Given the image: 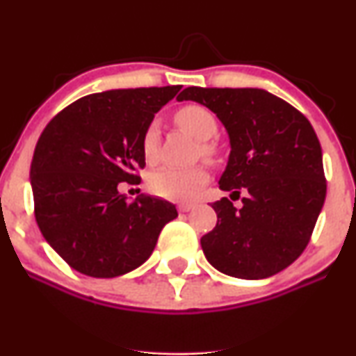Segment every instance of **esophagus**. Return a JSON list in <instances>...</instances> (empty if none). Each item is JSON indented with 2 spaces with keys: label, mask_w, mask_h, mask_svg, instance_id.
I'll return each mask as SVG.
<instances>
[{
  "label": "esophagus",
  "mask_w": 356,
  "mask_h": 356,
  "mask_svg": "<svg viewBox=\"0 0 356 356\" xmlns=\"http://www.w3.org/2000/svg\"><path fill=\"white\" fill-rule=\"evenodd\" d=\"M192 207H194V204H191V202L181 204V206H179V211H181V212H189Z\"/></svg>",
  "instance_id": "1"
}]
</instances>
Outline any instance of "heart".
I'll return each instance as SVG.
<instances>
[{"mask_svg": "<svg viewBox=\"0 0 356 356\" xmlns=\"http://www.w3.org/2000/svg\"><path fill=\"white\" fill-rule=\"evenodd\" d=\"M174 120L181 129L189 132L199 142V154L206 159H212L218 154V147L211 140L218 134V118L209 108L199 104L184 105L174 113ZM159 125L152 122L147 125L142 136V154L149 164H154L159 157ZM209 181V172L204 165L189 167V169H177V167H161L149 175V191L159 197L169 201H186L191 199L201 187Z\"/></svg>", "mask_w": 356, "mask_h": 356, "instance_id": "b5f03b06", "label": "heart"}]
</instances>
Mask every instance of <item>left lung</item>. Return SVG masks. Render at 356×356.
I'll return each instance as SVG.
<instances>
[{
	"instance_id": "obj_1",
	"label": "left lung",
	"mask_w": 356,
	"mask_h": 356,
	"mask_svg": "<svg viewBox=\"0 0 356 356\" xmlns=\"http://www.w3.org/2000/svg\"><path fill=\"white\" fill-rule=\"evenodd\" d=\"M177 100L206 105L229 132L231 155L219 181L231 199L212 204L218 224L201 238L207 261L227 276L263 280L296 261L312 239L326 197L321 145L312 124L261 88L187 87Z\"/></svg>"
}]
</instances>
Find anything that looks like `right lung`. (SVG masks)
Here are the masks:
<instances>
[{
    "mask_svg": "<svg viewBox=\"0 0 356 356\" xmlns=\"http://www.w3.org/2000/svg\"><path fill=\"white\" fill-rule=\"evenodd\" d=\"M181 85L124 88L81 97L48 122L31 161L35 218L68 266L115 277L144 264L177 218L172 202L122 195L140 184L142 136Z\"/></svg>",
    "mask_w": 356,
    "mask_h": 356,
    "instance_id": "right-lung-1",
    "label": "right lung"
}]
</instances>
